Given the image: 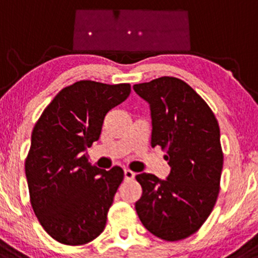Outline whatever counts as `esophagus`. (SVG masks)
<instances>
[{
	"label": "esophagus",
	"mask_w": 258,
	"mask_h": 258,
	"mask_svg": "<svg viewBox=\"0 0 258 258\" xmlns=\"http://www.w3.org/2000/svg\"><path fill=\"white\" fill-rule=\"evenodd\" d=\"M135 176V173L132 172L130 169H124V179L125 180H133Z\"/></svg>",
	"instance_id": "1"
}]
</instances>
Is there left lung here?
<instances>
[{"mask_svg": "<svg viewBox=\"0 0 258 258\" xmlns=\"http://www.w3.org/2000/svg\"><path fill=\"white\" fill-rule=\"evenodd\" d=\"M133 88L151 109V146L166 150L170 166L166 180L150 173L135 176L143 187L135 210L150 233L178 241L201 228L218 198L223 168L218 121L204 98L178 78L162 77Z\"/></svg>", "mask_w": 258, "mask_h": 258, "instance_id": "1", "label": "left lung"}]
</instances>
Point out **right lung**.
Here are the masks:
<instances>
[{
    "mask_svg": "<svg viewBox=\"0 0 258 258\" xmlns=\"http://www.w3.org/2000/svg\"><path fill=\"white\" fill-rule=\"evenodd\" d=\"M130 91L129 84L80 80L62 89L34 126L25 160L30 204L60 244H88L105 229L124 172L92 166L86 149L100 138L108 111Z\"/></svg>",
    "mask_w": 258,
    "mask_h": 258,
    "instance_id": "right-lung-1",
    "label": "right lung"
}]
</instances>
